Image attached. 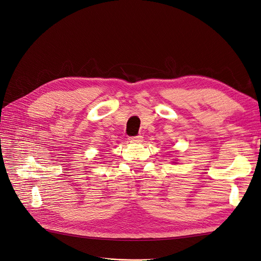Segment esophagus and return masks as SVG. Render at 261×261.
<instances>
[{"instance_id":"34e87169","label":"esophagus","mask_w":261,"mask_h":261,"mask_svg":"<svg viewBox=\"0 0 261 261\" xmlns=\"http://www.w3.org/2000/svg\"><path fill=\"white\" fill-rule=\"evenodd\" d=\"M129 140H130V142H133V143H140L143 141V136L142 135L132 136V138H130Z\"/></svg>"}]
</instances>
